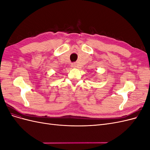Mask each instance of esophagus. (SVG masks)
I'll list each match as a JSON object with an SVG mask.
<instances>
[{
  "mask_svg": "<svg viewBox=\"0 0 150 150\" xmlns=\"http://www.w3.org/2000/svg\"><path fill=\"white\" fill-rule=\"evenodd\" d=\"M71 66L72 68H75V67H77L76 63H72L71 65Z\"/></svg>",
  "mask_w": 150,
  "mask_h": 150,
  "instance_id": "1",
  "label": "esophagus"
}]
</instances>
